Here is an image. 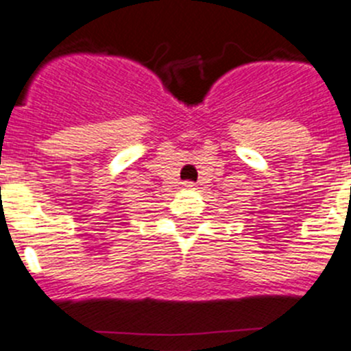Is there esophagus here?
Returning a JSON list of instances; mask_svg holds the SVG:
<instances>
[{
  "label": "esophagus",
  "mask_w": 351,
  "mask_h": 351,
  "mask_svg": "<svg viewBox=\"0 0 351 351\" xmlns=\"http://www.w3.org/2000/svg\"><path fill=\"white\" fill-rule=\"evenodd\" d=\"M182 186H184V188H193L195 182H191V181H184V182H182Z\"/></svg>",
  "instance_id": "1"
}]
</instances>
